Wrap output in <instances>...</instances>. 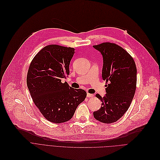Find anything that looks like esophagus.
I'll return each instance as SVG.
<instances>
[{"label": "esophagus", "instance_id": "34e87169", "mask_svg": "<svg viewBox=\"0 0 160 160\" xmlns=\"http://www.w3.org/2000/svg\"><path fill=\"white\" fill-rule=\"evenodd\" d=\"M87 98H92V97L94 96V95H93L92 94H90V93H88V92H87Z\"/></svg>", "mask_w": 160, "mask_h": 160}]
</instances>
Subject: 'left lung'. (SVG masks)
Segmentation results:
<instances>
[{
    "label": "left lung",
    "instance_id": "1",
    "mask_svg": "<svg viewBox=\"0 0 160 160\" xmlns=\"http://www.w3.org/2000/svg\"><path fill=\"white\" fill-rule=\"evenodd\" d=\"M93 48L102 55V79L108 82L103 97L96 94L102 103L93 115L101 122L110 124L120 119L130 106L136 89L137 68L131 55L117 44L106 42Z\"/></svg>",
    "mask_w": 160,
    "mask_h": 160
}]
</instances>
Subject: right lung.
<instances>
[{
  "instance_id": "add662e5",
  "label": "right lung",
  "mask_w": 160,
  "mask_h": 160,
  "mask_svg": "<svg viewBox=\"0 0 160 160\" xmlns=\"http://www.w3.org/2000/svg\"><path fill=\"white\" fill-rule=\"evenodd\" d=\"M75 49L49 45L34 57L28 68L27 83L30 95L43 116L51 122L70 120L87 96L82 89H75L61 80L70 73Z\"/></svg>"
}]
</instances>
